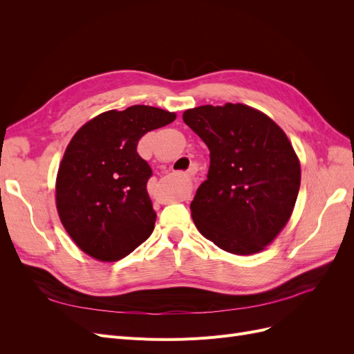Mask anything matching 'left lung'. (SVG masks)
<instances>
[{
    "label": "left lung",
    "instance_id": "1",
    "mask_svg": "<svg viewBox=\"0 0 354 354\" xmlns=\"http://www.w3.org/2000/svg\"><path fill=\"white\" fill-rule=\"evenodd\" d=\"M183 121L209 149L207 180L190 203L195 226L218 248L261 252L292 216L299 159L272 118L242 103L198 106Z\"/></svg>",
    "mask_w": 354,
    "mask_h": 354
}]
</instances>
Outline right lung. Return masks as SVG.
I'll return each mask as SVG.
<instances>
[{"instance_id":"1","label":"right lung","mask_w":354,"mask_h":354,"mask_svg":"<svg viewBox=\"0 0 354 354\" xmlns=\"http://www.w3.org/2000/svg\"><path fill=\"white\" fill-rule=\"evenodd\" d=\"M177 118L153 106L108 111L75 133L56 177V208L78 248L99 261H118L153 232L147 194L152 169L137 153L147 133Z\"/></svg>"}]
</instances>
